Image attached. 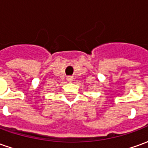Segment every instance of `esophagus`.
I'll use <instances>...</instances> for the list:
<instances>
[{"mask_svg": "<svg viewBox=\"0 0 148 148\" xmlns=\"http://www.w3.org/2000/svg\"><path fill=\"white\" fill-rule=\"evenodd\" d=\"M66 80H67V82H72L73 80H74V77H73V76H68Z\"/></svg>", "mask_w": 148, "mask_h": 148, "instance_id": "obj_1", "label": "esophagus"}]
</instances>
